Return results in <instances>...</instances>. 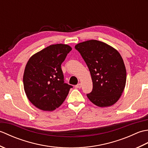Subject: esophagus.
<instances>
[{
  "mask_svg": "<svg viewBox=\"0 0 148 148\" xmlns=\"http://www.w3.org/2000/svg\"><path fill=\"white\" fill-rule=\"evenodd\" d=\"M81 86H82V85H81V84L79 83V84H77V85H76V86H75V87H76V88H81Z\"/></svg>",
  "mask_w": 148,
  "mask_h": 148,
  "instance_id": "34e87169",
  "label": "esophagus"
}]
</instances>
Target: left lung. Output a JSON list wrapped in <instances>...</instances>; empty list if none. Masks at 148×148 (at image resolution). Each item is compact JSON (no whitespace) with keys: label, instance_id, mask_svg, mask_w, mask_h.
Masks as SVG:
<instances>
[{"label":"left lung","instance_id":"left-lung-1","mask_svg":"<svg viewBox=\"0 0 148 148\" xmlns=\"http://www.w3.org/2000/svg\"><path fill=\"white\" fill-rule=\"evenodd\" d=\"M89 69L93 83L88 98L100 108L114 105L125 89L127 71L121 55L115 48L97 40L75 46Z\"/></svg>","mask_w":148,"mask_h":148}]
</instances>
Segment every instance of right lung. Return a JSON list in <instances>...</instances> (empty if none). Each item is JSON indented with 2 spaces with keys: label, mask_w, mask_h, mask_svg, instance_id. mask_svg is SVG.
Wrapping results in <instances>:
<instances>
[{
  "label": "right lung",
  "mask_w": 148,
  "mask_h": 148,
  "mask_svg": "<svg viewBox=\"0 0 148 148\" xmlns=\"http://www.w3.org/2000/svg\"><path fill=\"white\" fill-rule=\"evenodd\" d=\"M71 50L67 45H50L27 62L23 77L24 90L37 108L52 111L64 102L72 86L64 83L61 64Z\"/></svg>",
  "instance_id": "right-lung-1"
}]
</instances>
